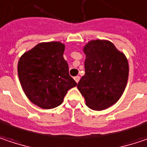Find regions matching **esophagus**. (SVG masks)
<instances>
[{
	"mask_svg": "<svg viewBox=\"0 0 147 147\" xmlns=\"http://www.w3.org/2000/svg\"><path fill=\"white\" fill-rule=\"evenodd\" d=\"M74 80L76 81V83H78V82H79V81H80V76H75V77H74Z\"/></svg>",
	"mask_w": 147,
	"mask_h": 147,
	"instance_id": "1",
	"label": "esophagus"
}]
</instances>
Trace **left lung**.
<instances>
[{"instance_id":"8db88e82","label":"left lung","mask_w":147,"mask_h":147,"mask_svg":"<svg viewBox=\"0 0 147 147\" xmlns=\"http://www.w3.org/2000/svg\"><path fill=\"white\" fill-rule=\"evenodd\" d=\"M85 75L77 88L92 110L115 104L125 90L129 66L125 55L110 41L96 40L85 47Z\"/></svg>"}]
</instances>
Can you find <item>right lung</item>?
I'll return each mask as SVG.
<instances>
[{
	"instance_id": "add662e5",
	"label": "right lung",
	"mask_w": 147,
	"mask_h": 147,
	"mask_svg": "<svg viewBox=\"0 0 147 147\" xmlns=\"http://www.w3.org/2000/svg\"><path fill=\"white\" fill-rule=\"evenodd\" d=\"M64 50L65 46L58 41L40 43L19 60L17 71L23 91L43 109L60 106L67 91L77 85L69 75Z\"/></svg>"
}]
</instances>
